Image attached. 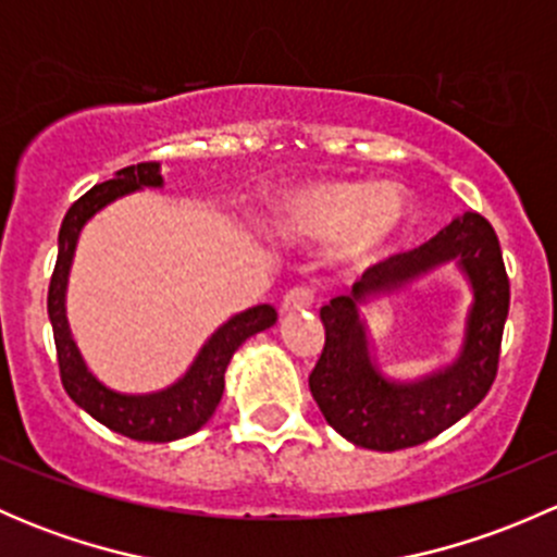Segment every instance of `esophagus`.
Returning <instances> with one entry per match:
<instances>
[{"label":"esophagus","mask_w":557,"mask_h":557,"mask_svg":"<svg viewBox=\"0 0 557 557\" xmlns=\"http://www.w3.org/2000/svg\"><path fill=\"white\" fill-rule=\"evenodd\" d=\"M312 305V290L310 288H290L288 294L283 296V301H280V310L283 312H301L307 310V307Z\"/></svg>","instance_id":"obj_1"}]
</instances>
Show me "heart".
I'll list each match as a JSON object with an SVG mask.
<instances>
[{"label":"heart","mask_w":557,"mask_h":557,"mask_svg":"<svg viewBox=\"0 0 557 557\" xmlns=\"http://www.w3.org/2000/svg\"><path fill=\"white\" fill-rule=\"evenodd\" d=\"M414 207L401 185L325 180L277 201L272 228L285 239L336 243V258L363 269L385 256L412 223Z\"/></svg>","instance_id":"obj_1"}]
</instances>
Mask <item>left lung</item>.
Returning <instances> with one entry per match:
<instances>
[{"mask_svg":"<svg viewBox=\"0 0 557 557\" xmlns=\"http://www.w3.org/2000/svg\"><path fill=\"white\" fill-rule=\"evenodd\" d=\"M445 262H455L472 288L465 339L447 368L418 381L379 372L360 307L397 293ZM509 312V280L491 223L476 212L453 218L434 239L367 269L347 296L320 310L325 345L310 391L325 423L367 450L393 453L434 440L485 398L496 380Z\"/></svg>","mask_w":557,"mask_h":557,"instance_id":"left-lung-1","label":"left lung"}]
</instances>
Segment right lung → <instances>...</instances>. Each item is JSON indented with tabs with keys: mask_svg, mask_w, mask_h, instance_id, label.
Returning a JSON list of instances; mask_svg holds the SVG:
<instances>
[{
	"mask_svg": "<svg viewBox=\"0 0 557 557\" xmlns=\"http://www.w3.org/2000/svg\"><path fill=\"white\" fill-rule=\"evenodd\" d=\"M161 185H164L161 164L148 161V164L117 170L115 177L94 185L88 194H83L61 223L59 258H55L48 288V318L53 325L55 356H59L64 391L94 420H99L115 434L137 442H174L196 434L221 404L223 387H226V369L234 352L243 347V342L256 336L258 331H267L277 320L272 305H258L237 312L201 345L183 377L153 393L112 391L88 369L86 358L81 356V347L72 336L70 318H66V285H70L77 239H81L83 226L107 205H112L121 196L134 194V190L161 188Z\"/></svg>",
	"mask_w": 557,
	"mask_h": 557,
	"instance_id": "obj_1",
	"label": "right lung"
}]
</instances>
